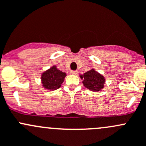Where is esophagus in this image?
<instances>
[{
	"label": "esophagus",
	"instance_id": "obj_1",
	"mask_svg": "<svg viewBox=\"0 0 146 146\" xmlns=\"http://www.w3.org/2000/svg\"><path fill=\"white\" fill-rule=\"evenodd\" d=\"M77 73H78L77 71H71V74H72L75 75V74H77Z\"/></svg>",
	"mask_w": 146,
	"mask_h": 146
}]
</instances>
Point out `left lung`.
Here are the masks:
<instances>
[{
	"label": "left lung",
	"mask_w": 146,
	"mask_h": 146,
	"mask_svg": "<svg viewBox=\"0 0 146 146\" xmlns=\"http://www.w3.org/2000/svg\"><path fill=\"white\" fill-rule=\"evenodd\" d=\"M80 77L83 79L82 83L84 87L90 91L98 92L104 88L106 79L103 75L96 72L94 69H91L84 74H81Z\"/></svg>",
	"instance_id": "obj_1"
}]
</instances>
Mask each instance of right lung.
Instances as JSON below:
<instances>
[{"mask_svg": "<svg viewBox=\"0 0 146 146\" xmlns=\"http://www.w3.org/2000/svg\"><path fill=\"white\" fill-rule=\"evenodd\" d=\"M67 74L58 70L56 65L52 66L50 69L41 74L40 79L42 86L49 91H55L60 88Z\"/></svg>", "mask_w": 146, "mask_h": 146, "instance_id": "right-lung-1", "label": "right lung"}]
</instances>
